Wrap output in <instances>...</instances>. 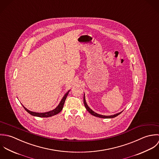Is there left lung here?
<instances>
[{"label": "left lung", "instance_id": "1", "mask_svg": "<svg viewBox=\"0 0 159 159\" xmlns=\"http://www.w3.org/2000/svg\"><path fill=\"white\" fill-rule=\"evenodd\" d=\"M84 105H85V108L87 109V110L93 116H95V117H99V118H104V119H109V118H114V117H117V116H119L120 114L122 113V112H119V113H117V114H116L114 115H112V116H102V115H100V114H98L97 113H96L95 112H94L93 111H92L89 107V106L87 105V102H86V101H85V94L84 96Z\"/></svg>", "mask_w": 159, "mask_h": 159}]
</instances>
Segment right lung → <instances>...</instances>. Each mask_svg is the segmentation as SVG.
I'll list each match as a JSON object with an SVG mask.
<instances>
[{"label": "right lung", "instance_id": "obj_1", "mask_svg": "<svg viewBox=\"0 0 159 159\" xmlns=\"http://www.w3.org/2000/svg\"><path fill=\"white\" fill-rule=\"evenodd\" d=\"M70 90H69L63 96V98H62L61 101H60V104H58V106L53 110L52 111H48V112H43V113H39V112H32L28 109H27L23 104L22 106H23V107L25 108V109L31 115L34 116H36V117H52V116H53L57 114H58L59 112H60L61 111V110L63 109V108L64 104V102H65V100L67 98V96L68 95L69 92Z\"/></svg>", "mask_w": 159, "mask_h": 159}]
</instances>
